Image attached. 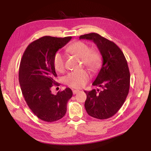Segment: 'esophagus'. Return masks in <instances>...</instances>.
Here are the masks:
<instances>
[{
    "label": "esophagus",
    "mask_w": 151,
    "mask_h": 151,
    "mask_svg": "<svg viewBox=\"0 0 151 151\" xmlns=\"http://www.w3.org/2000/svg\"><path fill=\"white\" fill-rule=\"evenodd\" d=\"M78 92H79V90H73V95H76Z\"/></svg>",
    "instance_id": "1"
}]
</instances>
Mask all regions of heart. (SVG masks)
Listing matches in <instances>:
<instances>
[{"instance_id":"b5f03b06","label":"heart","mask_w":151,"mask_h":151,"mask_svg":"<svg viewBox=\"0 0 151 151\" xmlns=\"http://www.w3.org/2000/svg\"><path fill=\"white\" fill-rule=\"evenodd\" d=\"M66 50L81 58L84 65L91 70H97L101 66L102 58L100 52L96 49H89L87 44L82 41H75L67 47ZM53 66L58 71H62L65 67V60L62 54L57 52L52 58ZM89 79V75L86 70L81 69L72 71L65 76V83L74 88L83 87Z\"/></svg>"}]
</instances>
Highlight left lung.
Masks as SVG:
<instances>
[{
    "mask_svg": "<svg viewBox=\"0 0 151 151\" xmlns=\"http://www.w3.org/2000/svg\"><path fill=\"white\" fill-rule=\"evenodd\" d=\"M80 40H92L102 55V65L93 85L102 91H84L85 108L89 115L106 119L113 116L126 100L130 88V75L123 52L116 44L97 33L82 35Z\"/></svg>",
    "mask_w": 151,
    "mask_h": 151,
    "instance_id": "8db88e82",
    "label": "left lung"
}]
</instances>
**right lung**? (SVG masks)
Returning a JSON list of instances; mask_svg holds the SVG:
<instances>
[{
	"label": "right lung",
	"mask_w": 151,
	"mask_h": 151,
	"mask_svg": "<svg viewBox=\"0 0 151 151\" xmlns=\"http://www.w3.org/2000/svg\"><path fill=\"white\" fill-rule=\"evenodd\" d=\"M72 37L43 36L28 45L21 60L19 81L22 95L28 107L36 116L46 122L62 119L67 111V103L72 97L70 88L51 93L57 85V76L52 58L58 50L69 42Z\"/></svg>",
	"instance_id": "1"
}]
</instances>
